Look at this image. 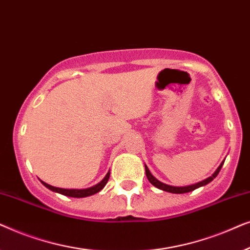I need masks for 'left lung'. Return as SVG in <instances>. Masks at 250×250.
Masks as SVG:
<instances>
[{
    "instance_id": "obj_1",
    "label": "left lung",
    "mask_w": 250,
    "mask_h": 250,
    "mask_svg": "<svg viewBox=\"0 0 250 250\" xmlns=\"http://www.w3.org/2000/svg\"><path fill=\"white\" fill-rule=\"evenodd\" d=\"M223 164H224V160L221 163V165L217 167V169L215 170L213 175L209 176V177H207L206 180L201 181V182H198L196 184H191V186H187V187H172V186H168V184H165V183L160 182V181L157 180L156 177L153 176L151 173H150V170H149L148 167H146V165H145V167H146V177H148L149 182L151 183L152 186H155L156 188H158V189L163 190V191H166V192H170V193H187V192H190V191H193V190L198 189V188L206 186V184L211 182V181H213L215 177L218 175V173H220V170L222 168V166H223Z\"/></svg>"
}]
</instances>
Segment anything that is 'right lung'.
<instances>
[{
	"label": "right lung",
	"instance_id": "1",
	"mask_svg": "<svg viewBox=\"0 0 250 250\" xmlns=\"http://www.w3.org/2000/svg\"><path fill=\"white\" fill-rule=\"evenodd\" d=\"M109 176H110V172L107 173V175L104 176V179L102 180L100 183L95 184V186L91 188H87V189H62V188H56V187L50 186V184L43 182V181H41V182H42L43 186L46 187L47 189H50L51 191H54V192L63 194V196L73 197V198H84V197H88V196H92V194L98 193L99 191L104 189V186L108 182Z\"/></svg>",
	"mask_w": 250,
	"mask_h": 250
}]
</instances>
